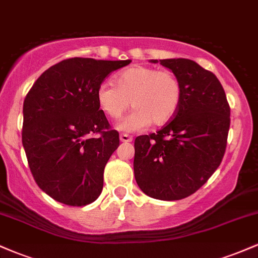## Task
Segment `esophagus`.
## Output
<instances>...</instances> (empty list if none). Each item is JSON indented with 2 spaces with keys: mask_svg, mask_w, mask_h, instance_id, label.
I'll use <instances>...</instances> for the list:
<instances>
[{
  "mask_svg": "<svg viewBox=\"0 0 258 258\" xmlns=\"http://www.w3.org/2000/svg\"><path fill=\"white\" fill-rule=\"evenodd\" d=\"M132 139H133L132 136L126 135V133H121V135H120V141L121 142H125V143H127V142H132Z\"/></svg>",
  "mask_w": 258,
  "mask_h": 258,
  "instance_id": "34e87169",
  "label": "esophagus"
}]
</instances>
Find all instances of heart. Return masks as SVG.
<instances>
[{"instance_id": "b5f03b06", "label": "heart", "mask_w": 258, "mask_h": 258, "mask_svg": "<svg viewBox=\"0 0 258 258\" xmlns=\"http://www.w3.org/2000/svg\"><path fill=\"white\" fill-rule=\"evenodd\" d=\"M112 84L100 85L96 98L100 110L111 120H120L131 102L133 111L117 125L121 131L137 132L150 123L165 125L173 119L182 102V82L170 70L133 65L117 73Z\"/></svg>"}]
</instances>
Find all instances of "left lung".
Here are the masks:
<instances>
[{
  "label": "left lung",
  "mask_w": 258,
  "mask_h": 258,
  "mask_svg": "<svg viewBox=\"0 0 258 258\" xmlns=\"http://www.w3.org/2000/svg\"><path fill=\"white\" fill-rule=\"evenodd\" d=\"M160 64L178 76L182 102L161 130L136 138L133 168L143 193L172 201L194 194L221 165L230 108L214 73L184 58L161 59Z\"/></svg>",
  "instance_id": "1"
}]
</instances>
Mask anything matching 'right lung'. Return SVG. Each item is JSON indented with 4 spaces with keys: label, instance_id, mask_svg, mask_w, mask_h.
I'll list each match as a JSON object with an SVG mask.
<instances>
[{
    "label": "right lung",
    "instance_id": "obj_1",
    "mask_svg": "<svg viewBox=\"0 0 258 258\" xmlns=\"http://www.w3.org/2000/svg\"><path fill=\"white\" fill-rule=\"evenodd\" d=\"M131 60L69 58L47 69L23 105L22 141L35 182L69 206H85L102 193L108 160L120 144L99 109L103 81Z\"/></svg>",
    "mask_w": 258,
    "mask_h": 258
}]
</instances>
